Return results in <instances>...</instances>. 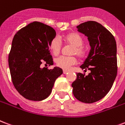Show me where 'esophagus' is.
<instances>
[{
    "instance_id": "1",
    "label": "esophagus",
    "mask_w": 125,
    "mask_h": 125,
    "mask_svg": "<svg viewBox=\"0 0 125 125\" xmlns=\"http://www.w3.org/2000/svg\"><path fill=\"white\" fill-rule=\"evenodd\" d=\"M67 72H68V71H67V70H63V74H66V73H67Z\"/></svg>"
}]
</instances>
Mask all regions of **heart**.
Returning <instances> with one entry per match:
<instances>
[{
    "label": "heart",
    "mask_w": 125,
    "mask_h": 125,
    "mask_svg": "<svg viewBox=\"0 0 125 125\" xmlns=\"http://www.w3.org/2000/svg\"><path fill=\"white\" fill-rule=\"evenodd\" d=\"M67 44L73 46L71 54L77 55L80 58H83L86 54V50L83 46V40L79 35L77 33H70L65 37ZM62 42L59 37H55L51 41L50 44V50L52 54L57 56L60 53L62 49ZM77 62V60L75 56H61L55 60L56 65L64 70H69L71 67Z\"/></svg>",
    "instance_id": "1"
}]
</instances>
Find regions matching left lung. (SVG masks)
Wrapping results in <instances>:
<instances>
[{
	"label": "left lung",
	"instance_id": "1",
	"mask_svg": "<svg viewBox=\"0 0 125 125\" xmlns=\"http://www.w3.org/2000/svg\"><path fill=\"white\" fill-rule=\"evenodd\" d=\"M77 28L90 42L91 49L81 67L90 73H78L71 86L78 100L91 104L102 99L113 86L117 73V45L113 35L96 21H88Z\"/></svg>",
	"mask_w": 125,
	"mask_h": 125
}]
</instances>
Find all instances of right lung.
Listing matches in <instances>:
<instances>
[{
  "label": "right lung",
  "instance_id": "add662e5",
  "mask_svg": "<svg viewBox=\"0 0 125 125\" xmlns=\"http://www.w3.org/2000/svg\"><path fill=\"white\" fill-rule=\"evenodd\" d=\"M56 31L49 25L34 21L16 33L8 55V65L12 83L25 98L41 101L50 95L57 78L63 73L56 67L49 69L41 67L53 65L50 42ZM45 66V67H46Z\"/></svg>",
  "mask_w": 125,
  "mask_h": 125
}]
</instances>
